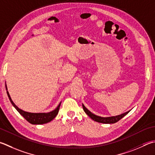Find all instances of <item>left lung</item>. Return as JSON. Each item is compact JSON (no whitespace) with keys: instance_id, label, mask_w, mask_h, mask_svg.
Here are the masks:
<instances>
[{"instance_id":"left-lung-1","label":"left lung","mask_w":155,"mask_h":155,"mask_svg":"<svg viewBox=\"0 0 155 155\" xmlns=\"http://www.w3.org/2000/svg\"><path fill=\"white\" fill-rule=\"evenodd\" d=\"M83 108L85 111V113L88 115V116L91 118V119H93L95 121L98 122V123H105V124H111V123H115L117 121H119L120 119H121L123 117H124L126 114H127L129 111H127L126 112H124L121 114L117 115V116H112V117H100L97 116V115H95L94 113H92L91 112H90L88 109H87L86 107L84 106L83 104Z\"/></svg>"}]
</instances>
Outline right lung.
<instances>
[{
  "label": "right lung",
  "mask_w": 155,
  "mask_h": 155,
  "mask_svg": "<svg viewBox=\"0 0 155 155\" xmlns=\"http://www.w3.org/2000/svg\"><path fill=\"white\" fill-rule=\"evenodd\" d=\"M5 87H6L7 90V94L8 97L9 98V100L11 103L12 104V105L14 106L17 110L19 112V113L20 114L22 117H24L26 120H28L30 123L33 125H42V124H45V123H49L54 119V118L57 116L58 114L59 109L61 105V102L59 104L58 106L53 110L49 112H40V113H34V112H28L24 111L23 110L19 108L17 106L15 103L13 102V100H11V97L9 94V91H7V87L6 83H5Z\"/></svg>",
  "instance_id": "right-lung-1"
}]
</instances>
